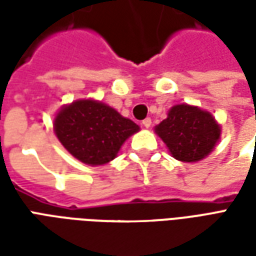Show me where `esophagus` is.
Instances as JSON below:
<instances>
[{"label": "esophagus", "mask_w": 256, "mask_h": 256, "mask_svg": "<svg viewBox=\"0 0 256 256\" xmlns=\"http://www.w3.org/2000/svg\"><path fill=\"white\" fill-rule=\"evenodd\" d=\"M150 124H152V120H150V118H146V119H144V120H142V126H144V128H150Z\"/></svg>", "instance_id": "obj_1"}]
</instances>
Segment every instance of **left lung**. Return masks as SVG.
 <instances>
[{
	"label": "left lung",
	"mask_w": 256,
	"mask_h": 256,
	"mask_svg": "<svg viewBox=\"0 0 256 256\" xmlns=\"http://www.w3.org/2000/svg\"><path fill=\"white\" fill-rule=\"evenodd\" d=\"M155 130L170 154L181 162L202 160L214 150L220 134L210 112L188 104L172 106Z\"/></svg>",
	"instance_id": "1"
}]
</instances>
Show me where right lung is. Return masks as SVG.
I'll use <instances>...</instances> for the list:
<instances>
[{"label":"right lung","instance_id":"obj_1","mask_svg":"<svg viewBox=\"0 0 256 256\" xmlns=\"http://www.w3.org/2000/svg\"><path fill=\"white\" fill-rule=\"evenodd\" d=\"M140 128L114 108L93 100L64 106L54 118V132L64 148L90 166L115 159L126 140Z\"/></svg>","mask_w":256,"mask_h":256}]
</instances>
